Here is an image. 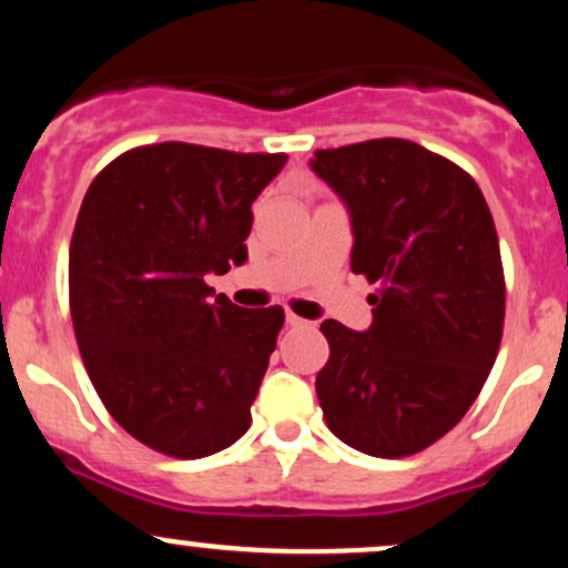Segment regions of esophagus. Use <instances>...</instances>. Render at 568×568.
<instances>
[{"label":"esophagus","instance_id":"obj_1","mask_svg":"<svg viewBox=\"0 0 568 568\" xmlns=\"http://www.w3.org/2000/svg\"><path fill=\"white\" fill-rule=\"evenodd\" d=\"M285 323H288L291 328H302V325H306V321H302L298 315H293V312H285Z\"/></svg>","mask_w":568,"mask_h":568}]
</instances>
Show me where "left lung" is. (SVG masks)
I'll use <instances>...</instances> for the list:
<instances>
[{
  "instance_id": "8db88e82",
  "label": "left lung",
  "mask_w": 568,
  "mask_h": 568,
  "mask_svg": "<svg viewBox=\"0 0 568 568\" xmlns=\"http://www.w3.org/2000/svg\"><path fill=\"white\" fill-rule=\"evenodd\" d=\"M312 171L349 211L352 272L379 285L368 331L321 325L325 425L368 456L419 454L459 425L497 361L505 272L491 211L470 173L406 139L317 149Z\"/></svg>"
}]
</instances>
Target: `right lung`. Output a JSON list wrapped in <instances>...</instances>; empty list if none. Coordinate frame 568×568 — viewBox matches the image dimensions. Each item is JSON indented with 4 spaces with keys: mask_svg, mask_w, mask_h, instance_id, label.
I'll list each match as a JSON object with an SVG mask.
<instances>
[{
    "mask_svg": "<svg viewBox=\"0 0 568 568\" xmlns=\"http://www.w3.org/2000/svg\"><path fill=\"white\" fill-rule=\"evenodd\" d=\"M285 160L149 143L84 194L69 247L77 347L116 425L154 452L200 459L251 427L285 312L213 298L205 275L245 264L251 205Z\"/></svg>",
    "mask_w": 568,
    "mask_h": 568,
    "instance_id": "right-lung-1",
    "label": "right lung"
}]
</instances>
